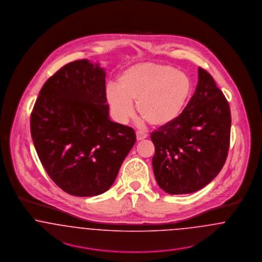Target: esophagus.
Masks as SVG:
<instances>
[{"instance_id":"1","label":"esophagus","mask_w":262,"mask_h":262,"mask_svg":"<svg viewBox=\"0 0 262 262\" xmlns=\"http://www.w3.org/2000/svg\"><path fill=\"white\" fill-rule=\"evenodd\" d=\"M147 137V135L145 134V133H142V132H139V130H137V140H142V139H144V138H146Z\"/></svg>"}]
</instances>
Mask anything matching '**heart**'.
<instances>
[{"mask_svg":"<svg viewBox=\"0 0 262 262\" xmlns=\"http://www.w3.org/2000/svg\"><path fill=\"white\" fill-rule=\"evenodd\" d=\"M191 80L185 73L167 64L145 63L125 71L118 86H109L106 97L114 118L125 123L137 113L152 126L171 124L182 113L191 92Z\"/></svg>","mask_w":262,"mask_h":262,"instance_id":"obj_1","label":"heart"}]
</instances>
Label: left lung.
<instances>
[{
    "instance_id": "1",
    "label": "left lung",
    "mask_w": 262,
    "mask_h": 262,
    "mask_svg": "<svg viewBox=\"0 0 262 262\" xmlns=\"http://www.w3.org/2000/svg\"><path fill=\"white\" fill-rule=\"evenodd\" d=\"M231 111L211 75L199 68V82L187 107L150 135L159 187L170 194L198 191L224 166L230 146Z\"/></svg>"
}]
</instances>
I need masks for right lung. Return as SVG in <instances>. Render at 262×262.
<instances>
[{
	"label": "right lung",
	"instance_id": "1",
	"mask_svg": "<svg viewBox=\"0 0 262 262\" xmlns=\"http://www.w3.org/2000/svg\"><path fill=\"white\" fill-rule=\"evenodd\" d=\"M105 76L88 60L63 66L41 88L30 116L44 169L75 196L109 189L137 140L134 128L109 119Z\"/></svg>",
	"mask_w": 262,
	"mask_h": 262
}]
</instances>
